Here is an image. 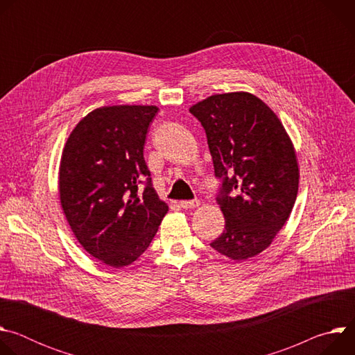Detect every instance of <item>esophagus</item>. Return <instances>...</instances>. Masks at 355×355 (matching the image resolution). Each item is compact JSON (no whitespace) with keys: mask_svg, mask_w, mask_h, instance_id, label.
<instances>
[{"mask_svg":"<svg viewBox=\"0 0 355 355\" xmlns=\"http://www.w3.org/2000/svg\"><path fill=\"white\" fill-rule=\"evenodd\" d=\"M180 207L182 209H193L196 207H199V200L198 199H192V200H181Z\"/></svg>","mask_w":355,"mask_h":355,"instance_id":"34e87169","label":"esophagus"}]
</instances>
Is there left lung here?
<instances>
[{
  "mask_svg": "<svg viewBox=\"0 0 355 355\" xmlns=\"http://www.w3.org/2000/svg\"><path fill=\"white\" fill-rule=\"evenodd\" d=\"M189 112L204 126L225 230L211 245L244 261L272 243L286 223L299 187L295 147L282 122L260 98L237 91L199 101Z\"/></svg>",
  "mask_w": 355,
  "mask_h": 355,
  "instance_id": "obj_1",
  "label": "left lung"
}]
</instances>
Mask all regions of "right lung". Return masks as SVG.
<instances>
[{"mask_svg": "<svg viewBox=\"0 0 355 355\" xmlns=\"http://www.w3.org/2000/svg\"><path fill=\"white\" fill-rule=\"evenodd\" d=\"M155 105L101 107L70 133L60 160L59 195L84 250L105 266L136 261L168 212L151 187L143 147ZM146 178V188L138 184Z\"/></svg>", "mask_w": 355, "mask_h": 355, "instance_id": "1", "label": "right lung"}]
</instances>
